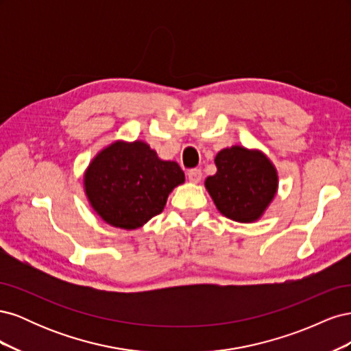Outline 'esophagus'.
<instances>
[{
  "mask_svg": "<svg viewBox=\"0 0 351 351\" xmlns=\"http://www.w3.org/2000/svg\"><path fill=\"white\" fill-rule=\"evenodd\" d=\"M187 178H189V182H192V183H199L200 180H202V171L199 168H193V169H190V171H187Z\"/></svg>",
  "mask_w": 351,
  "mask_h": 351,
  "instance_id": "esophagus-1",
  "label": "esophagus"
}]
</instances>
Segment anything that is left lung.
Masks as SVG:
<instances>
[{
  "mask_svg": "<svg viewBox=\"0 0 351 351\" xmlns=\"http://www.w3.org/2000/svg\"><path fill=\"white\" fill-rule=\"evenodd\" d=\"M217 174L205 187L222 215L237 222L258 221L278 192V173L258 149L234 145L215 156Z\"/></svg>",
  "mask_w": 351,
  "mask_h": 351,
  "instance_id": "obj_1",
  "label": "left lung"
}]
</instances>
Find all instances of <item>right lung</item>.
<instances>
[{
  "label": "right lung",
  "instance_id": "add662e5",
  "mask_svg": "<svg viewBox=\"0 0 351 351\" xmlns=\"http://www.w3.org/2000/svg\"><path fill=\"white\" fill-rule=\"evenodd\" d=\"M184 183L174 161H164L143 141H115L95 156L83 176L89 205L107 224L136 230L161 214L168 195Z\"/></svg>",
  "mask_w": 351,
  "mask_h": 351
}]
</instances>
